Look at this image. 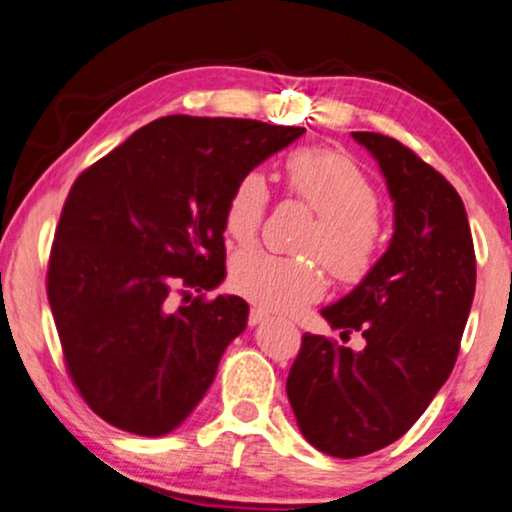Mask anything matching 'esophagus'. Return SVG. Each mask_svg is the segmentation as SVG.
<instances>
[{
    "mask_svg": "<svg viewBox=\"0 0 512 512\" xmlns=\"http://www.w3.org/2000/svg\"><path fill=\"white\" fill-rule=\"evenodd\" d=\"M268 311L265 309H261V307H251V311H249V325H258V323H263V321H268Z\"/></svg>",
    "mask_w": 512,
    "mask_h": 512,
    "instance_id": "34e87169",
    "label": "esophagus"
}]
</instances>
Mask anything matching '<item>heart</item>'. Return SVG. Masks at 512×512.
<instances>
[{"mask_svg": "<svg viewBox=\"0 0 512 512\" xmlns=\"http://www.w3.org/2000/svg\"><path fill=\"white\" fill-rule=\"evenodd\" d=\"M286 194L318 214L305 254L323 258L332 277L360 284L376 270L383 249L379 189L348 154L332 147H298L284 159ZM270 187L261 170L235 180L224 207L226 235L251 244L265 221ZM231 286L272 311H298L321 300L328 277L316 258H286L263 249L242 251L231 263Z\"/></svg>", "mask_w": 512, "mask_h": 512, "instance_id": "obj_1", "label": "heart"}]
</instances>
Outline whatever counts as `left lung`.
Segmentation results:
<instances>
[{
	"instance_id": "obj_1",
	"label": "left lung",
	"mask_w": 512,
	"mask_h": 512,
	"mask_svg": "<svg viewBox=\"0 0 512 512\" xmlns=\"http://www.w3.org/2000/svg\"><path fill=\"white\" fill-rule=\"evenodd\" d=\"M353 138L383 170L395 235L376 270L323 316L344 339L362 332L365 348L307 332L286 381L305 439L342 459L390 446L425 413L453 372L476 293V251L453 184L395 138Z\"/></svg>"
}]
</instances>
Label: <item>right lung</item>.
Listing matches in <instances>:
<instances>
[{
	"mask_svg": "<svg viewBox=\"0 0 512 512\" xmlns=\"http://www.w3.org/2000/svg\"><path fill=\"white\" fill-rule=\"evenodd\" d=\"M302 127L159 117L76 177L50 247L46 291L66 374L110 425L175 429L247 325L224 279V207L235 180ZM194 287L202 293L191 299ZM175 294L185 305L172 307Z\"/></svg>",
	"mask_w": 512,
	"mask_h": 512,
	"instance_id": "right-lung-1",
	"label": "right lung"
}]
</instances>
